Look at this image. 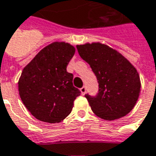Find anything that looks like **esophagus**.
<instances>
[{"mask_svg": "<svg viewBox=\"0 0 156 156\" xmlns=\"http://www.w3.org/2000/svg\"><path fill=\"white\" fill-rule=\"evenodd\" d=\"M80 91H81V94H82V95H85L86 91H87V88H86V87H81V88H80Z\"/></svg>", "mask_w": 156, "mask_h": 156, "instance_id": "obj_1", "label": "esophagus"}]
</instances>
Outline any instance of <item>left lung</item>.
<instances>
[{
  "label": "left lung",
  "instance_id": "1",
  "mask_svg": "<svg viewBox=\"0 0 156 156\" xmlns=\"http://www.w3.org/2000/svg\"><path fill=\"white\" fill-rule=\"evenodd\" d=\"M76 48L82 59L90 65L99 84L97 96H85L94 113L109 121L127 115L140 96L141 84L136 69L108 45L92 43Z\"/></svg>",
  "mask_w": 156,
  "mask_h": 156
}]
</instances>
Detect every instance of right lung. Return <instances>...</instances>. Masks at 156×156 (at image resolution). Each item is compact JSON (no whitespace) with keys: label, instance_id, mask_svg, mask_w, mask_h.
<instances>
[{"label":"right lung","instance_id":"right-lung-1","mask_svg":"<svg viewBox=\"0 0 156 156\" xmlns=\"http://www.w3.org/2000/svg\"><path fill=\"white\" fill-rule=\"evenodd\" d=\"M76 48L68 43L55 42L46 46L24 67L18 90L31 114L43 122H61L70 113L80 95L73 86V75L66 67Z\"/></svg>","mask_w":156,"mask_h":156}]
</instances>
